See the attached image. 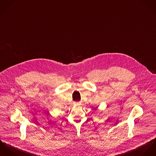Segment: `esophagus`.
Listing matches in <instances>:
<instances>
[{"instance_id": "1", "label": "esophagus", "mask_w": 156, "mask_h": 156, "mask_svg": "<svg viewBox=\"0 0 156 156\" xmlns=\"http://www.w3.org/2000/svg\"><path fill=\"white\" fill-rule=\"evenodd\" d=\"M80 102H75V105H80Z\"/></svg>"}]
</instances>
